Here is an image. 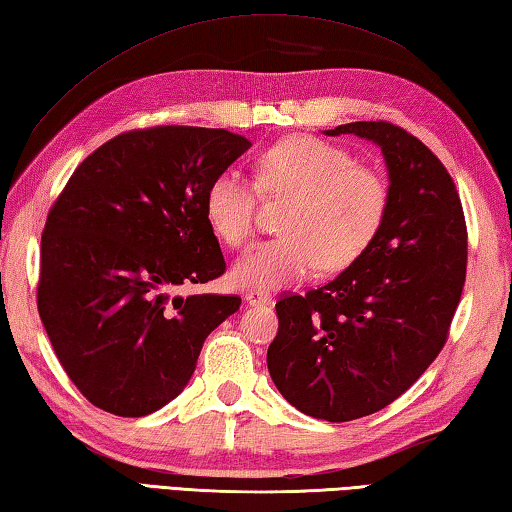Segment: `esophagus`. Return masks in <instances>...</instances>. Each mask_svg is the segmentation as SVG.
Here are the masks:
<instances>
[{
    "label": "esophagus",
    "mask_w": 512,
    "mask_h": 512,
    "mask_svg": "<svg viewBox=\"0 0 512 512\" xmlns=\"http://www.w3.org/2000/svg\"><path fill=\"white\" fill-rule=\"evenodd\" d=\"M246 300H248V304H253V306H264V304H271V293H266V291H248L246 293Z\"/></svg>",
    "instance_id": "obj_1"
}]
</instances>
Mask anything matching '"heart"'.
Here are the masks:
<instances>
[{
    "label": "heart",
    "instance_id": "b5f03b06",
    "mask_svg": "<svg viewBox=\"0 0 512 512\" xmlns=\"http://www.w3.org/2000/svg\"><path fill=\"white\" fill-rule=\"evenodd\" d=\"M259 192L288 199L282 237L262 241L237 259L232 282L275 291L318 271H342L367 253L383 226L389 190L374 167L315 136H288L257 156L255 183L237 170L219 172L206 190L210 230L230 248L255 235Z\"/></svg>",
    "mask_w": 512,
    "mask_h": 512
}]
</instances>
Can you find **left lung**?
I'll list each match as a JSON object with an SVG mask.
<instances>
[{
    "mask_svg": "<svg viewBox=\"0 0 512 512\" xmlns=\"http://www.w3.org/2000/svg\"><path fill=\"white\" fill-rule=\"evenodd\" d=\"M324 134L380 145L389 201L374 244L336 280L275 304L268 371L288 403L345 423L407 392L450 336L468 266V228L450 172L430 147L387 120Z\"/></svg>",
    "mask_w": 512,
    "mask_h": 512,
    "instance_id": "1",
    "label": "left lung"
}]
</instances>
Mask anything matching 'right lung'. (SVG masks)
<instances>
[{
    "mask_svg": "<svg viewBox=\"0 0 512 512\" xmlns=\"http://www.w3.org/2000/svg\"><path fill=\"white\" fill-rule=\"evenodd\" d=\"M248 145L226 129H132L91 152L58 194L42 232L37 311L91 405L145 416L170 403L208 333L239 309V295L170 291L226 273L203 201Z\"/></svg>",
    "mask_w": 512,
    "mask_h": 512,
    "instance_id": "1",
    "label": "right lung"
}]
</instances>
